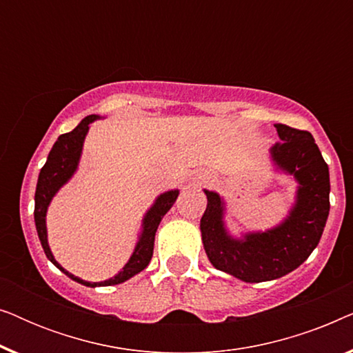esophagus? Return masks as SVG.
<instances>
[{"instance_id":"1","label":"esophagus","mask_w":353,"mask_h":353,"mask_svg":"<svg viewBox=\"0 0 353 353\" xmlns=\"http://www.w3.org/2000/svg\"><path fill=\"white\" fill-rule=\"evenodd\" d=\"M201 181H202V180H197V185H201Z\"/></svg>"}]
</instances>
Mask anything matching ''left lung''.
I'll return each mask as SVG.
<instances>
[{"instance_id": "8db88e82", "label": "left lung", "mask_w": 353, "mask_h": 353, "mask_svg": "<svg viewBox=\"0 0 353 353\" xmlns=\"http://www.w3.org/2000/svg\"><path fill=\"white\" fill-rule=\"evenodd\" d=\"M281 141L270 149L274 170L297 181L289 215L274 228L236 238L225 225V201L204 190L207 209L201 219L205 254L216 270L244 283L273 281L305 262L320 243L330 215V170L308 132L276 123Z\"/></svg>"}]
</instances>
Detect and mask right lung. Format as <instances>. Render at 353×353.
<instances>
[{"label":"right lung","mask_w":353,"mask_h":353,"mask_svg":"<svg viewBox=\"0 0 353 353\" xmlns=\"http://www.w3.org/2000/svg\"><path fill=\"white\" fill-rule=\"evenodd\" d=\"M98 119L99 115H94V114L88 115V117L81 120V122L77 125L72 132L61 134V137L57 138L54 146H52L50 154H48L46 163L40 170V175H38L37 191H35V212H33V215H35L38 238H40L41 248L45 250L46 257L50 259L51 262L54 263L62 273L67 274L70 279H74V281L88 288L114 286V284H120L134 276V274H138L139 272H143V270L148 267L152 259L154 238H156L157 226L163 219V215L172 209V205L175 204L178 194H180V191L178 190H172V191L162 192L161 196L156 197V201H154L151 209L146 212V215H144L143 223H141V233L138 236V243L134 245L132 257H130L128 262L125 263V267L120 270L115 276L101 283H90L79 276H75V274L69 273L65 268H62L61 265L57 263L54 255H52L50 244H48L46 212H48V207L51 204L52 197L56 196V192L59 191L72 176H74L77 168H79L81 151H83V143H85L86 133H88L90 130V123Z\"/></svg>","instance_id":"obj_1"}]
</instances>
